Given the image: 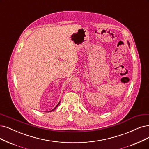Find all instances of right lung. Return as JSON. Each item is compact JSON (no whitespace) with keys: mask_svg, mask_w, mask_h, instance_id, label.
Instances as JSON below:
<instances>
[{"mask_svg":"<svg viewBox=\"0 0 149 149\" xmlns=\"http://www.w3.org/2000/svg\"><path fill=\"white\" fill-rule=\"evenodd\" d=\"M59 103H60V102H59ZM59 103H58V104L56 106V107H57V106L59 104ZM55 108H54V109H55ZM54 109H53V110H54ZM53 110H52V111H53Z\"/></svg>","mask_w":149,"mask_h":149,"instance_id":"1","label":"right lung"}]
</instances>
